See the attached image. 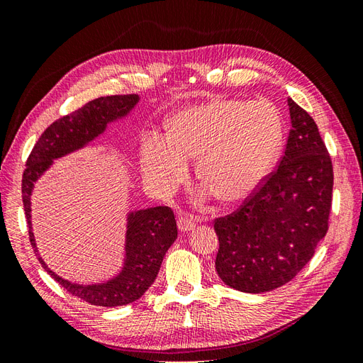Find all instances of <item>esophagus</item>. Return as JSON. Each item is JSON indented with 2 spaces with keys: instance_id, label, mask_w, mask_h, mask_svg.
Listing matches in <instances>:
<instances>
[{
  "instance_id": "obj_1",
  "label": "esophagus",
  "mask_w": 363,
  "mask_h": 363,
  "mask_svg": "<svg viewBox=\"0 0 363 363\" xmlns=\"http://www.w3.org/2000/svg\"><path fill=\"white\" fill-rule=\"evenodd\" d=\"M195 219L188 215V213H182L180 218H179V228L182 230V232H189V230H192L195 227Z\"/></svg>"
}]
</instances>
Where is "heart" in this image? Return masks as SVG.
I'll return each instance as SVG.
<instances>
[{"label":"heart","instance_id":"b5f03b06","mask_svg":"<svg viewBox=\"0 0 363 363\" xmlns=\"http://www.w3.org/2000/svg\"><path fill=\"white\" fill-rule=\"evenodd\" d=\"M167 139L148 136L140 163L159 189L169 192L196 160V179L221 203L247 199L276 162L283 139L279 112L265 101L211 100L182 108L164 123Z\"/></svg>","mask_w":363,"mask_h":363}]
</instances>
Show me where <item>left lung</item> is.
<instances>
[{"label": "left lung", "instance_id": "1", "mask_svg": "<svg viewBox=\"0 0 363 363\" xmlns=\"http://www.w3.org/2000/svg\"><path fill=\"white\" fill-rule=\"evenodd\" d=\"M291 124L277 168L233 213L215 219L218 276L240 292L283 286L328 230L333 164L313 118L288 98Z\"/></svg>", "mask_w": 363, "mask_h": 363}]
</instances>
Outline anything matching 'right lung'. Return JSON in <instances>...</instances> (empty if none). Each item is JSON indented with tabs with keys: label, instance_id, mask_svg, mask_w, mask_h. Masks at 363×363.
Returning <instances> with one entry per match:
<instances>
[{
	"label": "right lung",
	"instance_id": "add662e5",
	"mask_svg": "<svg viewBox=\"0 0 363 363\" xmlns=\"http://www.w3.org/2000/svg\"><path fill=\"white\" fill-rule=\"evenodd\" d=\"M139 101L136 94L100 96L86 103L79 111L62 116L43 131L33 147L23 174V203L33 250L38 248L31 232L30 195L35 182L45 172L54 159H59L89 144L100 136L107 124L125 116ZM177 239V223L172 208L157 206L128 215L125 262L116 277L100 284H77L54 274L38 255L40 265L69 294L94 306L116 307L139 300L156 280L162 260Z\"/></svg>",
	"mask_w": 363,
	"mask_h": 363
}]
</instances>
